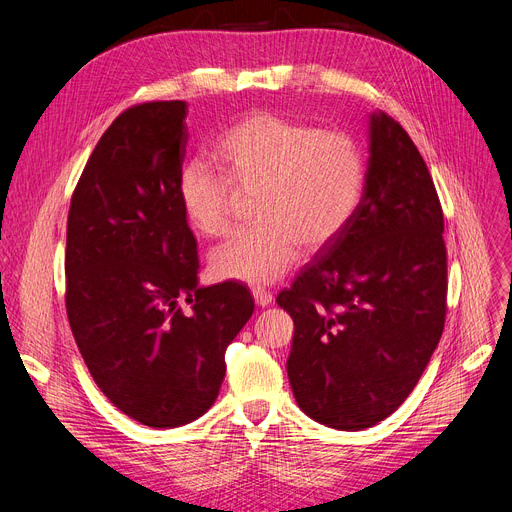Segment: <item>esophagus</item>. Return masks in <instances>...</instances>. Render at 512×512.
<instances>
[{
  "instance_id": "esophagus-1",
  "label": "esophagus",
  "mask_w": 512,
  "mask_h": 512,
  "mask_svg": "<svg viewBox=\"0 0 512 512\" xmlns=\"http://www.w3.org/2000/svg\"><path fill=\"white\" fill-rule=\"evenodd\" d=\"M253 299H255V303H257V307H267L272 303V292L270 290H265V288H261V286H257V288H253Z\"/></svg>"
}]
</instances>
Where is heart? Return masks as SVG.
<instances>
[{
  "label": "heart",
  "mask_w": 512,
  "mask_h": 512,
  "mask_svg": "<svg viewBox=\"0 0 512 512\" xmlns=\"http://www.w3.org/2000/svg\"><path fill=\"white\" fill-rule=\"evenodd\" d=\"M224 179L199 161L178 172L176 195L186 224L205 238L232 230L238 197L251 199L257 226L209 257L215 278L270 284L307 253L346 230L361 205L365 161L351 134L317 130L272 112H251L213 145Z\"/></svg>",
  "instance_id": "heart-1"
}]
</instances>
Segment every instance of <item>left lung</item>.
Segmentation results:
<instances>
[{
    "label": "left lung",
    "mask_w": 512,
    "mask_h": 512,
    "mask_svg": "<svg viewBox=\"0 0 512 512\" xmlns=\"http://www.w3.org/2000/svg\"><path fill=\"white\" fill-rule=\"evenodd\" d=\"M442 232L419 149L398 122L373 112L355 218L276 299L294 321L288 380L311 419L357 432L413 392L446 319Z\"/></svg>",
    "instance_id": "obj_1"
}]
</instances>
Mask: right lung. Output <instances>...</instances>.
Returning a JSON list of instances; mask_svg holds the SVG:
<instances>
[{"label":"right lung","instance_id":"add662e5","mask_svg":"<svg viewBox=\"0 0 512 512\" xmlns=\"http://www.w3.org/2000/svg\"><path fill=\"white\" fill-rule=\"evenodd\" d=\"M184 120V101L122 112L80 174L66 230L78 351L112 405L155 429L213 405L226 348L255 309L238 282L199 286L197 240L176 195Z\"/></svg>","mask_w":512,"mask_h":512}]
</instances>
